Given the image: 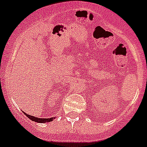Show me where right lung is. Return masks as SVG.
<instances>
[{
	"mask_svg": "<svg viewBox=\"0 0 147 147\" xmlns=\"http://www.w3.org/2000/svg\"><path fill=\"white\" fill-rule=\"evenodd\" d=\"M24 114H25L27 117H28L29 119H30L31 120H33V121L34 122H36V123H46V122H51L52 121L53 119H55V117H51V118H48V119H44V118H38V117H33V116H30V115H28V114H27V113H24Z\"/></svg>",
	"mask_w": 147,
	"mask_h": 147,
	"instance_id": "add662e5",
	"label": "right lung"
}]
</instances>
